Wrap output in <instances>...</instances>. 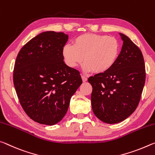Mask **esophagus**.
<instances>
[{
    "mask_svg": "<svg viewBox=\"0 0 155 155\" xmlns=\"http://www.w3.org/2000/svg\"><path fill=\"white\" fill-rule=\"evenodd\" d=\"M82 81L84 82H87V78H86L85 76H84V75H82Z\"/></svg>",
    "mask_w": 155,
    "mask_h": 155,
    "instance_id": "obj_1",
    "label": "esophagus"
}]
</instances>
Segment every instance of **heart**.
<instances>
[{
  "mask_svg": "<svg viewBox=\"0 0 155 155\" xmlns=\"http://www.w3.org/2000/svg\"><path fill=\"white\" fill-rule=\"evenodd\" d=\"M73 45L66 44L62 54L68 67L75 68L82 62L86 72H107L115 64L120 46L115 38L107 35L83 34L73 40Z\"/></svg>",
  "mask_w": 155,
  "mask_h": 155,
  "instance_id": "heart-1",
  "label": "heart"
}]
</instances>
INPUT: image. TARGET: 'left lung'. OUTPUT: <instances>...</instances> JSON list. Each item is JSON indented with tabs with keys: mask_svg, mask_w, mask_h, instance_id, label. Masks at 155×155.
<instances>
[{
	"mask_svg": "<svg viewBox=\"0 0 155 155\" xmlns=\"http://www.w3.org/2000/svg\"><path fill=\"white\" fill-rule=\"evenodd\" d=\"M120 54L113 67L88 79L93 87L91 105L97 117L106 124L128 118L137 107L146 80L141 50L126 35Z\"/></svg>",
	"mask_w": 155,
	"mask_h": 155,
	"instance_id": "left-lung-1",
	"label": "left lung"
}]
</instances>
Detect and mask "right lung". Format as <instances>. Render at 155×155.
Masks as SVG:
<instances>
[{"instance_id": "right-lung-1", "label": "right lung", "mask_w": 155, "mask_h": 155, "mask_svg": "<svg viewBox=\"0 0 155 155\" xmlns=\"http://www.w3.org/2000/svg\"><path fill=\"white\" fill-rule=\"evenodd\" d=\"M68 38L62 32H42L25 45L16 58L18 97L27 115L39 124L52 126L62 120L82 83L79 71L64 62L62 51Z\"/></svg>"}]
</instances>
